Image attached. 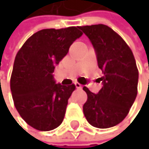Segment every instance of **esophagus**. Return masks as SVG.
<instances>
[{"instance_id": "obj_1", "label": "esophagus", "mask_w": 149, "mask_h": 149, "mask_svg": "<svg viewBox=\"0 0 149 149\" xmlns=\"http://www.w3.org/2000/svg\"><path fill=\"white\" fill-rule=\"evenodd\" d=\"M74 86H75L76 88H78V89H81V88H82V85L79 84L78 82H74Z\"/></svg>"}]
</instances>
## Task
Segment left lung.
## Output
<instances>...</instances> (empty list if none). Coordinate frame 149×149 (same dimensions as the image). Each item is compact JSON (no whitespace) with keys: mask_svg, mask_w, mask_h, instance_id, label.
Wrapping results in <instances>:
<instances>
[{"mask_svg":"<svg viewBox=\"0 0 149 149\" xmlns=\"http://www.w3.org/2000/svg\"><path fill=\"white\" fill-rule=\"evenodd\" d=\"M79 29L92 43L104 74L98 94L83 88L88 95L84 115L93 127H114L126 118L137 95L139 74L134 56L122 37L108 26L98 24Z\"/></svg>","mask_w":149,"mask_h":149,"instance_id":"left-lung-1","label":"left lung"}]
</instances>
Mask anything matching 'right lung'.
<instances>
[{
    "instance_id": "obj_1",
    "label": "right lung",
    "mask_w": 149,
    "mask_h": 149,
    "mask_svg": "<svg viewBox=\"0 0 149 149\" xmlns=\"http://www.w3.org/2000/svg\"><path fill=\"white\" fill-rule=\"evenodd\" d=\"M82 34L79 27L41 30L18 50L10 79L11 92L20 117L36 130H54L64 118L75 86L55 84L52 73Z\"/></svg>"
}]
</instances>
